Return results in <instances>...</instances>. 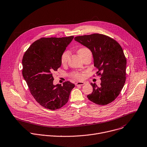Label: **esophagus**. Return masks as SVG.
Instances as JSON below:
<instances>
[{"label":"esophagus","mask_w":147,"mask_h":147,"mask_svg":"<svg viewBox=\"0 0 147 147\" xmlns=\"http://www.w3.org/2000/svg\"><path fill=\"white\" fill-rule=\"evenodd\" d=\"M85 84V82H77L76 83V86H79V85H84Z\"/></svg>","instance_id":"esophagus-1"}]
</instances>
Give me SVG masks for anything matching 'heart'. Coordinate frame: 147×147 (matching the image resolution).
<instances>
[{
  "instance_id": "1",
  "label": "heart",
  "mask_w": 147,
  "mask_h": 147,
  "mask_svg": "<svg viewBox=\"0 0 147 147\" xmlns=\"http://www.w3.org/2000/svg\"><path fill=\"white\" fill-rule=\"evenodd\" d=\"M89 53H90V50L88 48L85 47L81 48L78 50V54L81 57V58H82L85 55ZM69 56H70V52L69 51H65L62 54L61 58V63L63 65H65L66 64L68 61V59L69 58ZM71 76H73V77L78 80H82L84 78V73L79 71H74L73 73H71Z\"/></svg>"
}]
</instances>
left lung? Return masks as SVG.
Returning <instances> with one entry per match:
<instances>
[{
  "label": "left lung",
  "mask_w": 147,
  "mask_h": 147,
  "mask_svg": "<svg viewBox=\"0 0 147 147\" xmlns=\"http://www.w3.org/2000/svg\"><path fill=\"white\" fill-rule=\"evenodd\" d=\"M74 40L90 50L94 66L98 69L96 74L101 76L99 86L90 83L93 92L87 96L88 99L99 105L111 103L120 93L126 80V59L121 46L102 34L77 36Z\"/></svg>",
  "instance_id": "obj_1"
}]
</instances>
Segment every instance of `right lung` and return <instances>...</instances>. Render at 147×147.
Listing matches in <instances>:
<instances>
[{
  "instance_id": "1",
  "label": "right lung",
  "mask_w": 147,
  "mask_h": 147,
  "mask_svg": "<svg viewBox=\"0 0 147 147\" xmlns=\"http://www.w3.org/2000/svg\"><path fill=\"white\" fill-rule=\"evenodd\" d=\"M73 38H41L29 47L23 57L24 78L35 100L45 109L55 110L63 107L75 86L70 81L63 85H54L52 74L61 67V56Z\"/></svg>"
}]
</instances>
